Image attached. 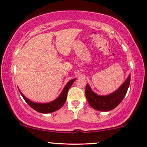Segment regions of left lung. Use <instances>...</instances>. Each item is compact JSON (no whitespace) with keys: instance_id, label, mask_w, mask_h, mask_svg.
<instances>
[{"instance_id":"8db88e82","label":"left lung","mask_w":147,"mask_h":147,"mask_svg":"<svg viewBox=\"0 0 147 147\" xmlns=\"http://www.w3.org/2000/svg\"><path fill=\"white\" fill-rule=\"evenodd\" d=\"M130 83V75L127 78L117 90L110 95L101 96L93 92L90 87L86 85L85 96L89 104L93 109L100 111H109L114 109L121 103L127 92Z\"/></svg>"}]
</instances>
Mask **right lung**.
<instances>
[{
  "mask_svg": "<svg viewBox=\"0 0 147 147\" xmlns=\"http://www.w3.org/2000/svg\"><path fill=\"white\" fill-rule=\"evenodd\" d=\"M75 80L76 79H72L71 81H70L69 82L66 84V86H65L64 90H63L62 93H61V94L59 96V97L57 98V99H55L54 101L49 103L38 104L32 102L30 100L27 99V98L22 94L21 92H20V90L19 91L24 100H25L28 105L30 107H32L33 109H34V110L36 111L37 112H39L41 113H49L58 110V109H60V108L64 105L66 98H67L68 91L70 89V87H71L72 83L75 82Z\"/></svg>",
  "mask_w": 147,
  "mask_h": 147,
  "instance_id": "right-lung-1",
  "label": "right lung"
}]
</instances>
